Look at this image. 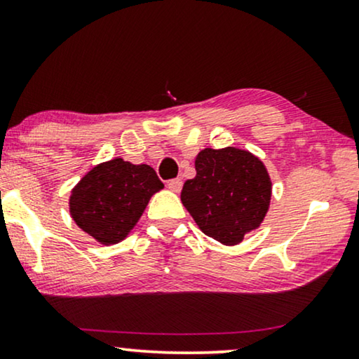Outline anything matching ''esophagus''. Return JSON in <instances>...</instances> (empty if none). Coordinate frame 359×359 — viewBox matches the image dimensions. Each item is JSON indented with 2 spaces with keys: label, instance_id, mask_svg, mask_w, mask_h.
<instances>
[{
  "label": "esophagus",
  "instance_id": "esophagus-1",
  "mask_svg": "<svg viewBox=\"0 0 359 359\" xmlns=\"http://www.w3.org/2000/svg\"><path fill=\"white\" fill-rule=\"evenodd\" d=\"M168 188H170L171 191H175V193H180L181 188H183V180H181V178L170 180V181H168Z\"/></svg>",
  "mask_w": 359,
  "mask_h": 359
}]
</instances>
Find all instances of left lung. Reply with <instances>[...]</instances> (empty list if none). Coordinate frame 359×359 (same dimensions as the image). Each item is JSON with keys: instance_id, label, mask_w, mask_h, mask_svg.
<instances>
[{"instance_id": "8db88e82", "label": "left lung", "mask_w": 359, "mask_h": 359, "mask_svg": "<svg viewBox=\"0 0 359 359\" xmlns=\"http://www.w3.org/2000/svg\"><path fill=\"white\" fill-rule=\"evenodd\" d=\"M181 203L199 229L224 245H237L258 229L271 201V180L262 160L247 150L204 149Z\"/></svg>"}]
</instances>
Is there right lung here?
Wrapping results in <instances>:
<instances>
[{"label": "right lung", "mask_w": 359, "mask_h": 359, "mask_svg": "<svg viewBox=\"0 0 359 359\" xmlns=\"http://www.w3.org/2000/svg\"><path fill=\"white\" fill-rule=\"evenodd\" d=\"M161 188L163 183L151 166L114 158L88 171L73 188L70 214L97 242L117 243L129 235Z\"/></svg>", "instance_id": "right-lung-1"}]
</instances>
